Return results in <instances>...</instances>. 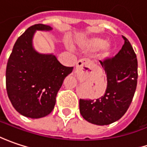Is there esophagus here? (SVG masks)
I'll use <instances>...</instances> for the list:
<instances>
[{"label": "esophagus", "mask_w": 147, "mask_h": 147, "mask_svg": "<svg viewBox=\"0 0 147 147\" xmlns=\"http://www.w3.org/2000/svg\"><path fill=\"white\" fill-rule=\"evenodd\" d=\"M90 64L91 62L89 59L84 58V59H80L76 62V71L78 74H84L87 72L88 69H90Z\"/></svg>", "instance_id": "obj_1"}]
</instances>
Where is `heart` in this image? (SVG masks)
<instances>
[{
  "label": "heart",
  "instance_id": "b5f03b06",
  "mask_svg": "<svg viewBox=\"0 0 147 147\" xmlns=\"http://www.w3.org/2000/svg\"><path fill=\"white\" fill-rule=\"evenodd\" d=\"M86 47L91 51H96L103 47V55L105 57L109 54V46L106 43V40L103 38L95 37L89 39L86 42Z\"/></svg>",
  "mask_w": 147,
  "mask_h": 147
}]
</instances>
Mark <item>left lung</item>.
Listing matches in <instances>:
<instances>
[{
    "label": "left lung",
    "instance_id": "obj_1",
    "mask_svg": "<svg viewBox=\"0 0 147 147\" xmlns=\"http://www.w3.org/2000/svg\"><path fill=\"white\" fill-rule=\"evenodd\" d=\"M113 57L99 61L107 76V88L96 100L80 99V112L89 123L109 125L122 118L131 105L137 84V55L128 39Z\"/></svg>",
    "mask_w": 147,
    "mask_h": 147
}]
</instances>
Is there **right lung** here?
Returning <instances> with one entry per match:
<instances>
[{"instance_id": "right-lung-1", "label": "right lung", "mask_w": 147, "mask_h": 147, "mask_svg": "<svg viewBox=\"0 0 147 147\" xmlns=\"http://www.w3.org/2000/svg\"><path fill=\"white\" fill-rule=\"evenodd\" d=\"M51 29L42 24L30 26L16 40L7 62L8 97L16 111L27 118H42L53 111L63 80L73 70L61 64L54 55L39 54L33 48L36 30Z\"/></svg>"}]
</instances>
